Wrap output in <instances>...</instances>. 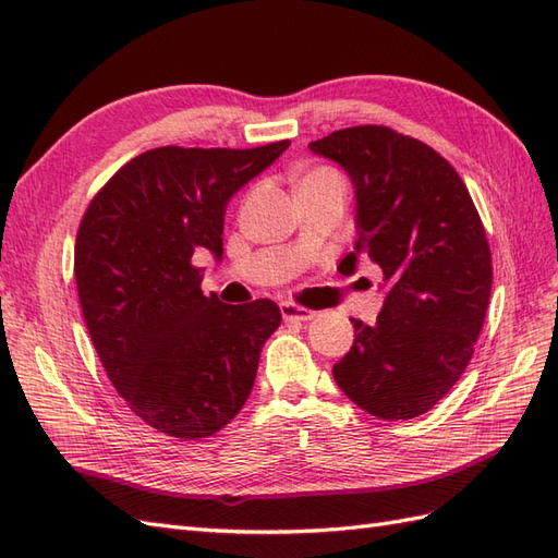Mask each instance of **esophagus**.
Here are the masks:
<instances>
[{
	"label": "esophagus",
	"mask_w": 558,
	"mask_h": 558,
	"mask_svg": "<svg viewBox=\"0 0 558 558\" xmlns=\"http://www.w3.org/2000/svg\"><path fill=\"white\" fill-rule=\"evenodd\" d=\"M281 317L283 319H291V322H310L312 317H315V312L307 310V307H301L295 303H281Z\"/></svg>",
	"instance_id": "esophagus-1"
}]
</instances>
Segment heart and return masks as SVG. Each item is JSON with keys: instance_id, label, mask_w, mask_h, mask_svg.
I'll list each match as a JSON object with an SVG mask.
<instances>
[{"instance_id": "b5f03b06", "label": "heart", "mask_w": 558, "mask_h": 558, "mask_svg": "<svg viewBox=\"0 0 558 558\" xmlns=\"http://www.w3.org/2000/svg\"><path fill=\"white\" fill-rule=\"evenodd\" d=\"M303 182H343V177L338 174L336 170H331V168H317V170L307 172L303 180H301V184Z\"/></svg>"}]
</instances>
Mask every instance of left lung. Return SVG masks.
I'll return each mask as SVG.
<instances>
[{
    "mask_svg": "<svg viewBox=\"0 0 558 558\" xmlns=\"http://www.w3.org/2000/svg\"><path fill=\"white\" fill-rule=\"evenodd\" d=\"M310 151L355 186V251L384 269L376 324L333 364L345 396L378 418L407 421L445 398L471 362L493 289L485 229L466 184L424 142L384 125L331 132ZM341 263V265H343Z\"/></svg>",
    "mask_w": 558,
    "mask_h": 558,
    "instance_id": "1",
    "label": "left lung"
}]
</instances>
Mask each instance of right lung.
Segmentation results:
<instances>
[{
    "label": "right lung",
    "mask_w": 558,
    "mask_h": 558,
    "mask_svg": "<svg viewBox=\"0 0 558 558\" xmlns=\"http://www.w3.org/2000/svg\"><path fill=\"white\" fill-rule=\"evenodd\" d=\"M160 146L94 196L75 241L92 343L130 410L172 438H208L246 404L277 303L201 291L194 255L222 260L227 203L289 148Z\"/></svg>",
    "instance_id": "right-lung-1"
}]
</instances>
